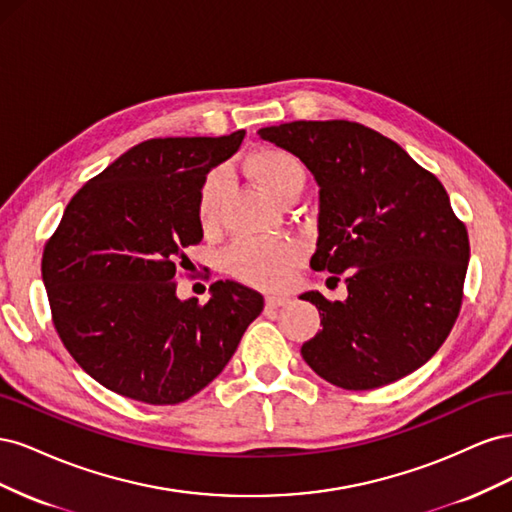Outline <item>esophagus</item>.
Instances as JSON below:
<instances>
[{
	"label": "esophagus",
	"instance_id": "34e87169",
	"mask_svg": "<svg viewBox=\"0 0 512 512\" xmlns=\"http://www.w3.org/2000/svg\"><path fill=\"white\" fill-rule=\"evenodd\" d=\"M265 301H267L269 309H277V307H282V305L288 303V297H282V294H267Z\"/></svg>",
	"mask_w": 512,
	"mask_h": 512
}]
</instances>
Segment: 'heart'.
Here are the masks:
<instances>
[{
    "mask_svg": "<svg viewBox=\"0 0 512 512\" xmlns=\"http://www.w3.org/2000/svg\"><path fill=\"white\" fill-rule=\"evenodd\" d=\"M245 168L277 203L290 196H299L307 179L303 162L294 153L280 147L254 149L245 160ZM226 183L228 177L222 168L211 170L200 183L196 196V220L203 228H211L218 222ZM301 254V245L288 237L271 241H239L226 254V271L239 282L277 290L288 282L292 269L299 265Z\"/></svg>",
    "mask_w": 512,
    "mask_h": 512,
    "instance_id": "b5f03b06",
    "label": "heart"
}]
</instances>
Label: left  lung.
Segmentation results:
<instances>
[{"label":"left lung","mask_w":512,"mask_h":512,"mask_svg":"<svg viewBox=\"0 0 512 512\" xmlns=\"http://www.w3.org/2000/svg\"><path fill=\"white\" fill-rule=\"evenodd\" d=\"M320 185L314 271L346 273L348 299L312 290L322 331L305 363L348 391L391 384L425 365L463 301L470 241L444 185L391 138L356 121H290L258 130Z\"/></svg>","instance_id":"1"}]
</instances>
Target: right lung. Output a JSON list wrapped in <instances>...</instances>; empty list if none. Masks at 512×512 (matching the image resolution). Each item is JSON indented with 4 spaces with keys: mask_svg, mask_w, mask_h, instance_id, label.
<instances>
[{
    "mask_svg": "<svg viewBox=\"0 0 512 512\" xmlns=\"http://www.w3.org/2000/svg\"><path fill=\"white\" fill-rule=\"evenodd\" d=\"M245 130L151 138L72 196L44 245L42 280L57 335L108 391L151 406L190 399L220 374L265 307L237 282L181 301L185 247L203 241L196 196Z\"/></svg>",
    "mask_w": 512,
    "mask_h": 512,
    "instance_id": "1",
    "label": "right lung"
}]
</instances>
